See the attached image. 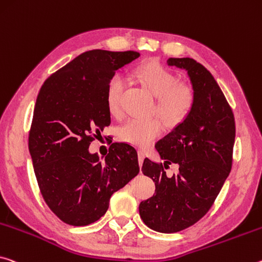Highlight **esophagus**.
Instances as JSON below:
<instances>
[{
    "instance_id": "obj_1",
    "label": "esophagus",
    "mask_w": 262,
    "mask_h": 262,
    "mask_svg": "<svg viewBox=\"0 0 262 262\" xmlns=\"http://www.w3.org/2000/svg\"><path fill=\"white\" fill-rule=\"evenodd\" d=\"M144 157H146V154H144V151L140 150V151H139V162H140V165H142Z\"/></svg>"
}]
</instances>
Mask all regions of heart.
I'll return each mask as SVG.
<instances>
[{"mask_svg":"<svg viewBox=\"0 0 262 262\" xmlns=\"http://www.w3.org/2000/svg\"><path fill=\"white\" fill-rule=\"evenodd\" d=\"M136 78L154 97L157 98L156 112L170 126H176L188 118L193 107L194 95L189 86L181 85L178 78L157 63L147 64L136 71ZM126 81L120 74L111 79L106 90V105L110 113H122V97ZM163 132V124L157 119H129L116 130V138L123 143L144 148Z\"/></svg>","mask_w":262,"mask_h":262,"instance_id":"1","label":"heart"}]
</instances>
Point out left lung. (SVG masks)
<instances>
[{
  "label": "left lung",
  "instance_id": "8db88e82",
  "mask_svg": "<svg viewBox=\"0 0 262 262\" xmlns=\"http://www.w3.org/2000/svg\"><path fill=\"white\" fill-rule=\"evenodd\" d=\"M169 66L188 72L194 102L184 121L156 144L164 163L144 159L142 172L155 182V193L140 203L141 219L154 231L175 233L204 217L232 168L235 123L221 87L192 58H169ZM179 165L168 178L164 168Z\"/></svg>",
  "mask_w": 262,
  "mask_h": 262
}]
</instances>
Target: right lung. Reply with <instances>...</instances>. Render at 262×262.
Masks as SVG:
<instances>
[{
	"label": "right lung",
	"instance_id": "1",
	"mask_svg": "<svg viewBox=\"0 0 262 262\" xmlns=\"http://www.w3.org/2000/svg\"><path fill=\"white\" fill-rule=\"evenodd\" d=\"M136 51H86L52 73L37 97L29 133L39 190L50 210L72 226L100 219L110 199L140 171L138 152L113 143L105 162L89 147L111 123L107 85Z\"/></svg>",
	"mask_w": 262,
	"mask_h": 262
}]
</instances>
